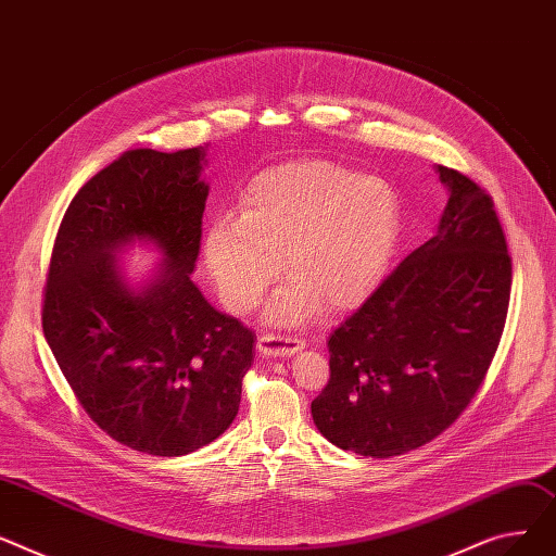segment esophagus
Here are the masks:
<instances>
[{"label": "esophagus", "mask_w": 556, "mask_h": 556, "mask_svg": "<svg viewBox=\"0 0 556 556\" xmlns=\"http://www.w3.org/2000/svg\"><path fill=\"white\" fill-rule=\"evenodd\" d=\"M305 348L303 339L285 337V334H263L257 337V352L265 356H293Z\"/></svg>", "instance_id": "34e87169"}]
</instances>
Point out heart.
Wrapping results in <instances>:
<instances>
[{
	"label": "heart",
	"mask_w": 556,
	"mask_h": 556,
	"mask_svg": "<svg viewBox=\"0 0 556 556\" xmlns=\"http://www.w3.org/2000/svg\"><path fill=\"white\" fill-rule=\"evenodd\" d=\"M400 192L381 177L328 161H291L255 175L236 217L208 222L202 255L222 301L253 312L285 269L291 278L265 312L271 325H299L323 305H362L381 285L402 236Z\"/></svg>",
	"instance_id": "obj_1"
}]
</instances>
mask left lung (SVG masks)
Returning <instances> with one entry per match:
<instances>
[{
	"label": "left lung",
	"instance_id": "left-lung-1",
	"mask_svg": "<svg viewBox=\"0 0 556 556\" xmlns=\"http://www.w3.org/2000/svg\"><path fill=\"white\" fill-rule=\"evenodd\" d=\"M448 192L435 236L332 332L330 381L312 402L323 438L393 458L438 438L473 400L496 354L511 260L489 194L435 166Z\"/></svg>",
	"mask_w": 556,
	"mask_h": 556
}]
</instances>
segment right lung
I'll return each instance as SVG.
<instances>
[{"mask_svg": "<svg viewBox=\"0 0 556 556\" xmlns=\"http://www.w3.org/2000/svg\"><path fill=\"white\" fill-rule=\"evenodd\" d=\"M206 146L137 148L72 200L53 244L42 330L89 417L116 442L177 458L231 427L253 332L192 282L208 198ZM152 245L141 281L119 255Z\"/></svg>", "mask_w": 556, "mask_h": 556, "instance_id": "obj_1", "label": "right lung"}]
</instances>
